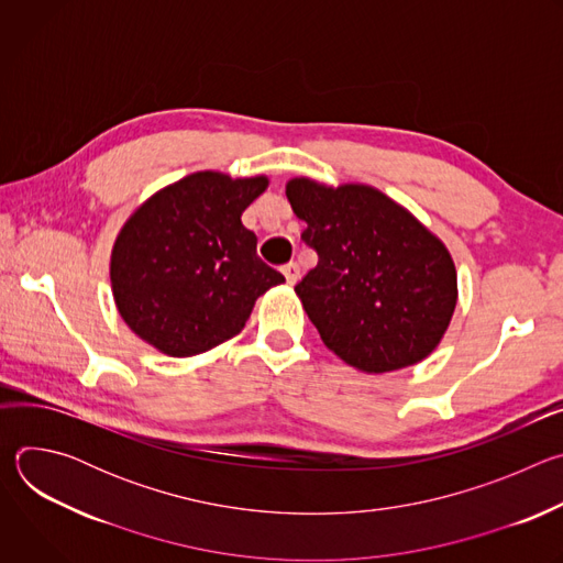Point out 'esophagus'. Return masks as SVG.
<instances>
[{"label":"esophagus","instance_id":"obj_1","mask_svg":"<svg viewBox=\"0 0 563 563\" xmlns=\"http://www.w3.org/2000/svg\"><path fill=\"white\" fill-rule=\"evenodd\" d=\"M283 274H285V278H287L289 285H296L298 278H300V267H298L296 263H287V265L283 267Z\"/></svg>","mask_w":563,"mask_h":563}]
</instances>
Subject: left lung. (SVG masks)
Listing matches in <instances>:
<instances>
[{
  "label": "left lung",
  "mask_w": 563,
  "mask_h": 563,
  "mask_svg": "<svg viewBox=\"0 0 563 563\" xmlns=\"http://www.w3.org/2000/svg\"><path fill=\"white\" fill-rule=\"evenodd\" d=\"M305 243L318 265L296 294L323 343L347 365L383 374L428 358L456 307L448 247L369 185L287 183Z\"/></svg>",
  "instance_id": "8db88e82"
}]
</instances>
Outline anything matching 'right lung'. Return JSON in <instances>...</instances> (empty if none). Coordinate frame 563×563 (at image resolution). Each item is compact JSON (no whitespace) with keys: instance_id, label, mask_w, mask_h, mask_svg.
Segmentation results:
<instances>
[{"instance_id":"right-lung-1","label":"right lung","mask_w":563,"mask_h":563,"mask_svg":"<svg viewBox=\"0 0 563 563\" xmlns=\"http://www.w3.org/2000/svg\"><path fill=\"white\" fill-rule=\"evenodd\" d=\"M267 185L265 176L198 172L133 211L111 252L113 298L133 334L183 358L245 328L256 298L285 283L240 220Z\"/></svg>"}]
</instances>
